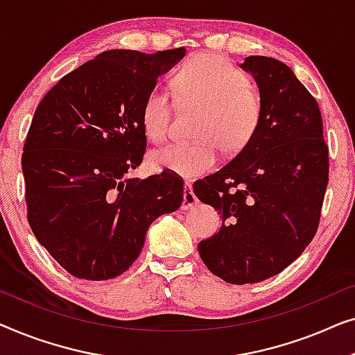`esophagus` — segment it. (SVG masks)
<instances>
[{
	"label": "esophagus",
	"instance_id": "obj_1",
	"mask_svg": "<svg viewBox=\"0 0 355 355\" xmlns=\"http://www.w3.org/2000/svg\"><path fill=\"white\" fill-rule=\"evenodd\" d=\"M197 203V197L192 192V184H184V200H182V210H191V208Z\"/></svg>",
	"mask_w": 355,
	"mask_h": 355
}]
</instances>
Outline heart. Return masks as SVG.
Here are the masks:
<instances>
[{
  "label": "heart",
  "instance_id": "1",
  "mask_svg": "<svg viewBox=\"0 0 355 355\" xmlns=\"http://www.w3.org/2000/svg\"><path fill=\"white\" fill-rule=\"evenodd\" d=\"M174 92L182 103L202 105L193 142H173L150 155L155 168L192 179L215 168L220 145L236 153L254 137L261 121V98L244 71L218 55L189 61L174 77ZM173 100L163 89H152L142 106L147 137L162 142L168 137Z\"/></svg>",
  "mask_w": 355,
  "mask_h": 355
}]
</instances>
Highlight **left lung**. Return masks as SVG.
Here are the masks:
<instances>
[{
  "label": "left lung",
  "instance_id": "1",
  "mask_svg": "<svg viewBox=\"0 0 355 355\" xmlns=\"http://www.w3.org/2000/svg\"><path fill=\"white\" fill-rule=\"evenodd\" d=\"M261 121L249 144L193 193L221 215L220 231L198 244L207 268L231 284L278 275L317 232L328 186V147L318 103L275 58L249 56Z\"/></svg>",
  "mask_w": 355,
  "mask_h": 355
}]
</instances>
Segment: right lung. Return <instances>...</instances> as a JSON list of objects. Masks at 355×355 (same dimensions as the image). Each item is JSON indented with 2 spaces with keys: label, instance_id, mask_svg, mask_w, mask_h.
<instances>
[{
  "label": "right lung",
  "instance_id": "1",
  "mask_svg": "<svg viewBox=\"0 0 355 355\" xmlns=\"http://www.w3.org/2000/svg\"><path fill=\"white\" fill-rule=\"evenodd\" d=\"M184 55L186 48L103 51L62 77L35 110L22 153L28 225L76 278L123 275L150 225L181 207L184 182L176 174L128 173L147 147L145 96Z\"/></svg>",
  "mask_w": 355,
  "mask_h": 355
}]
</instances>
